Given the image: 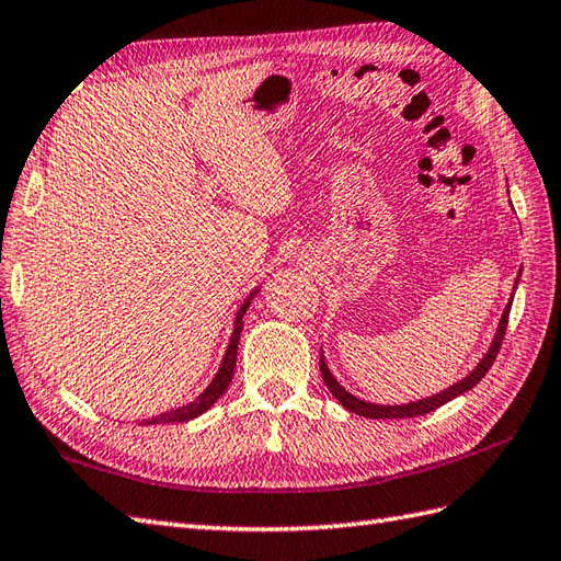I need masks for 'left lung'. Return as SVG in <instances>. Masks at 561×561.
<instances>
[{
    "mask_svg": "<svg viewBox=\"0 0 561 561\" xmlns=\"http://www.w3.org/2000/svg\"><path fill=\"white\" fill-rule=\"evenodd\" d=\"M516 283H518V280H516ZM514 290H516V288H514ZM508 312H512V302L506 305L504 314H502V321H500V329H496V335H494V341H492V345H490V351H488V355H484V357L480 359V365H478L476 369H472L466 379H460L458 383L449 386V389H444L442 393L432 396V398H422V401L408 403V405H377V403L359 401V398H355L353 393H347V391L343 389V386L333 379V375L329 371L327 363H323V355H321V359H319L321 379H323V383H327V389H329L335 398H339V403H341L345 410H351V413H355V415H363V417H369V420H401V417L427 415V413H432V410H437V408H442L444 403H449L451 398L470 391L472 386H476L478 381H482V377L488 375L490 367L494 365L496 355H500V347H502L504 333H506V323H508Z\"/></svg>",
    "mask_w": 561,
    "mask_h": 561,
    "instance_id": "8db88e82",
    "label": "left lung"
}]
</instances>
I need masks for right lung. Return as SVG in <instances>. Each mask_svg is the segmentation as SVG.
Wrapping results in <instances>:
<instances>
[{
	"label": "right lung",
	"instance_id": "add662e5",
	"mask_svg": "<svg viewBox=\"0 0 561 561\" xmlns=\"http://www.w3.org/2000/svg\"><path fill=\"white\" fill-rule=\"evenodd\" d=\"M247 307H249V300L240 307V314H238V319H234V331L230 335V345H228V351H226V357H222V365L218 369V375H216L214 381L208 383V389L202 396H198L194 403L184 405V408H178V410H170V413H163V415H156L151 420H146L144 425H170V422L194 420L196 415L206 413V410L214 405L222 393H226V389H228L230 381H232V375H234V363H238V343H240V333H242V327H244L242 314L247 312Z\"/></svg>",
	"mask_w": 561,
	"mask_h": 561
}]
</instances>
